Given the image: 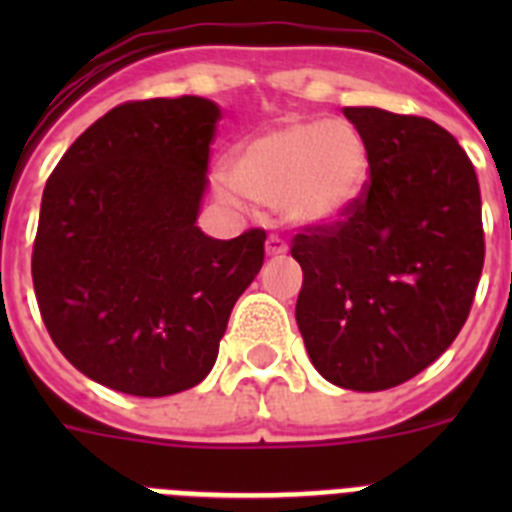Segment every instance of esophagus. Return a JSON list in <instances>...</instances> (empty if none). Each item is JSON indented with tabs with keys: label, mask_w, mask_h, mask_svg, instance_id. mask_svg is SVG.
<instances>
[{
	"label": "esophagus",
	"mask_w": 512,
	"mask_h": 512,
	"mask_svg": "<svg viewBox=\"0 0 512 512\" xmlns=\"http://www.w3.org/2000/svg\"><path fill=\"white\" fill-rule=\"evenodd\" d=\"M266 253H269V256H284V253H287V243H284L279 235H269V238H266Z\"/></svg>",
	"instance_id": "1"
}]
</instances>
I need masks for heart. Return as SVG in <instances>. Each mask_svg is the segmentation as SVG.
Segmentation results:
<instances>
[{"label":"heart","mask_w":512,"mask_h":512,"mask_svg":"<svg viewBox=\"0 0 512 512\" xmlns=\"http://www.w3.org/2000/svg\"><path fill=\"white\" fill-rule=\"evenodd\" d=\"M369 148L351 122L292 120L243 140L228 158L225 200L284 210L297 225H330L359 200Z\"/></svg>","instance_id":"1"}]
</instances>
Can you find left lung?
Masks as SVG:
<instances>
[{
  "mask_svg": "<svg viewBox=\"0 0 512 512\" xmlns=\"http://www.w3.org/2000/svg\"><path fill=\"white\" fill-rule=\"evenodd\" d=\"M369 182L330 225L302 228L297 325L312 366L343 390L379 392L431 366L467 323L485 264L474 166L428 117L346 107Z\"/></svg>",
  "mask_w": 512,
  "mask_h": 512,
  "instance_id": "left-lung-1",
  "label": "left lung"
}]
</instances>
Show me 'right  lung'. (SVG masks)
Returning <instances> with one entry per match:
<instances>
[{"label":"right lung","mask_w":512,"mask_h":512,"mask_svg":"<svg viewBox=\"0 0 512 512\" xmlns=\"http://www.w3.org/2000/svg\"><path fill=\"white\" fill-rule=\"evenodd\" d=\"M220 107L202 97L112 107L63 153L40 202L33 287L53 343L94 382L135 397L210 374L266 233L197 228Z\"/></svg>","instance_id":"1"}]
</instances>
